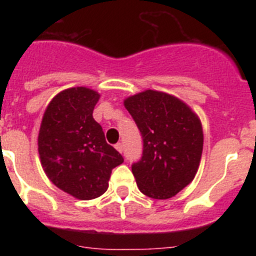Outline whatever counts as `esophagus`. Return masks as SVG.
<instances>
[{"label": "esophagus", "mask_w": 256, "mask_h": 256, "mask_svg": "<svg viewBox=\"0 0 256 256\" xmlns=\"http://www.w3.org/2000/svg\"><path fill=\"white\" fill-rule=\"evenodd\" d=\"M115 148H116V150L118 151H119V152H123V144H120V142H119V144H115Z\"/></svg>", "instance_id": "34e87169"}]
</instances>
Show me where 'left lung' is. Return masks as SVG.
I'll use <instances>...</instances> for the list:
<instances>
[{
	"mask_svg": "<svg viewBox=\"0 0 256 256\" xmlns=\"http://www.w3.org/2000/svg\"><path fill=\"white\" fill-rule=\"evenodd\" d=\"M144 140L132 173L144 195L165 200L192 182L200 165L204 134L198 115L177 97L148 90L124 100Z\"/></svg>",
	"mask_w": 256,
	"mask_h": 256,
	"instance_id": "left-lung-1",
	"label": "left lung"
}]
</instances>
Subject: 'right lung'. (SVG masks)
<instances>
[{"label": "right lung", "mask_w": 256, "mask_h": 256, "mask_svg": "<svg viewBox=\"0 0 256 256\" xmlns=\"http://www.w3.org/2000/svg\"><path fill=\"white\" fill-rule=\"evenodd\" d=\"M98 98L86 87L61 91L47 106L38 134L40 164L48 180L79 200L102 195L112 170L124 162L92 116Z\"/></svg>", "instance_id": "obj_1"}]
</instances>
